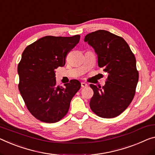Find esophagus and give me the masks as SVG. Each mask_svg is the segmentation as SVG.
Here are the masks:
<instances>
[{
  "label": "esophagus",
  "instance_id": "esophagus-1",
  "mask_svg": "<svg viewBox=\"0 0 155 155\" xmlns=\"http://www.w3.org/2000/svg\"><path fill=\"white\" fill-rule=\"evenodd\" d=\"M87 84H86L85 82H81V87H87Z\"/></svg>",
  "mask_w": 155,
  "mask_h": 155
}]
</instances>
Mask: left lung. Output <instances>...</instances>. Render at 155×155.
I'll return each instance as SVG.
<instances>
[{"label":"left lung","instance_id":"left-lung-1","mask_svg":"<svg viewBox=\"0 0 155 155\" xmlns=\"http://www.w3.org/2000/svg\"><path fill=\"white\" fill-rule=\"evenodd\" d=\"M84 41L94 48L99 67L108 73L102 87L90 84L94 91L90 107L100 117H116L127 108L135 95L139 72L134 54L123 38L107 30L89 33Z\"/></svg>","mask_w":155,"mask_h":155}]
</instances>
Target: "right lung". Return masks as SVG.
Returning a JSON list of instances; mask_svg holds the SVG:
<instances>
[{"mask_svg": "<svg viewBox=\"0 0 155 155\" xmlns=\"http://www.w3.org/2000/svg\"><path fill=\"white\" fill-rule=\"evenodd\" d=\"M73 37L46 36L25 48L18 64V89L28 110L38 120L58 122L68 113L73 97L80 89L78 80L58 86L55 69L66 64V57L80 41Z\"/></svg>", "mask_w": 155, "mask_h": 155, "instance_id": "obj_1", "label": "right lung"}]
</instances>
